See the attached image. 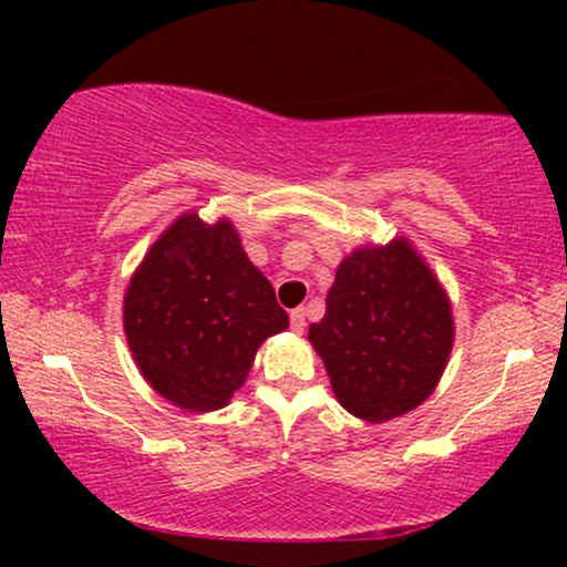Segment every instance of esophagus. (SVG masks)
<instances>
[{"instance_id": "obj_1", "label": "esophagus", "mask_w": 567, "mask_h": 567, "mask_svg": "<svg viewBox=\"0 0 567 567\" xmlns=\"http://www.w3.org/2000/svg\"><path fill=\"white\" fill-rule=\"evenodd\" d=\"M289 320H291V330L293 332H305V328H307V312H305V309H301V307L293 309Z\"/></svg>"}]
</instances>
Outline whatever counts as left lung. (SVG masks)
I'll return each mask as SVG.
<instances>
[{
	"instance_id": "obj_1",
	"label": "left lung",
	"mask_w": 567,
	"mask_h": 567,
	"mask_svg": "<svg viewBox=\"0 0 567 567\" xmlns=\"http://www.w3.org/2000/svg\"><path fill=\"white\" fill-rule=\"evenodd\" d=\"M309 343L348 413L386 423L431 398L454 346L452 301L408 237L348 252Z\"/></svg>"
}]
</instances>
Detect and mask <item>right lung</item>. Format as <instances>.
Wrapping results in <instances>:
<instances>
[{
  "label": "right lung",
  "mask_w": 567,
  "mask_h": 567,
  "mask_svg": "<svg viewBox=\"0 0 567 567\" xmlns=\"http://www.w3.org/2000/svg\"><path fill=\"white\" fill-rule=\"evenodd\" d=\"M289 328L227 216L185 212L154 239L123 297V332L152 390L188 413L229 405L255 353Z\"/></svg>",
  "instance_id": "1"
}]
</instances>
